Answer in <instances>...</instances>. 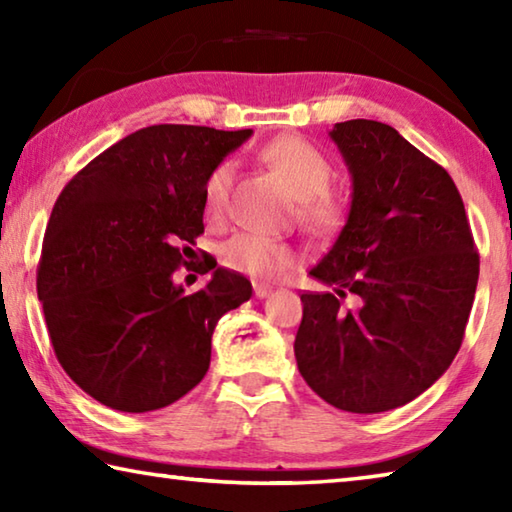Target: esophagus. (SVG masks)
Wrapping results in <instances>:
<instances>
[{"label":"esophagus","instance_id":"34e87169","mask_svg":"<svg viewBox=\"0 0 512 512\" xmlns=\"http://www.w3.org/2000/svg\"><path fill=\"white\" fill-rule=\"evenodd\" d=\"M273 293V287H266V284H255V296L262 300V298H268Z\"/></svg>","mask_w":512,"mask_h":512}]
</instances>
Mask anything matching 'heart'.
Instances as JSON below:
<instances>
[{
    "label": "heart",
    "instance_id": "1",
    "mask_svg": "<svg viewBox=\"0 0 512 512\" xmlns=\"http://www.w3.org/2000/svg\"><path fill=\"white\" fill-rule=\"evenodd\" d=\"M262 160L273 167L293 196L298 198V214L316 232L339 228L345 216V203L329 189L332 164L314 144L296 135H282L262 149ZM235 180V164L223 160L207 173L203 185V205L210 219H219L228 205V194ZM221 264L230 271L250 277H275L296 262V253L282 241H273L255 232H239L221 244Z\"/></svg>",
    "mask_w": 512,
    "mask_h": 512
}]
</instances>
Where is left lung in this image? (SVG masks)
I'll use <instances>...</instances> for the list:
<instances>
[{"label": "left lung", "mask_w": 512, "mask_h": 512, "mask_svg": "<svg viewBox=\"0 0 512 512\" xmlns=\"http://www.w3.org/2000/svg\"><path fill=\"white\" fill-rule=\"evenodd\" d=\"M352 176L339 239L302 293L298 370L350 413L404 406L449 368L470 318L479 253L449 173L393 126L350 119L329 131ZM353 298L345 308L342 300Z\"/></svg>", "instance_id": "1"}]
</instances>
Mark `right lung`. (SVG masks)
Returning a JSON list of instances; mask_svg holds the SVG:
<instances>
[{"instance_id":"obj_1","label":"right lung","mask_w":512,"mask_h":512,"mask_svg":"<svg viewBox=\"0 0 512 512\" xmlns=\"http://www.w3.org/2000/svg\"><path fill=\"white\" fill-rule=\"evenodd\" d=\"M246 131L158 124L135 131L69 180L51 210L38 298L60 366L124 413L169 406L205 377L225 311L253 296L207 259L201 291L173 273L203 235V185ZM189 268V266H187Z\"/></svg>"}]
</instances>
